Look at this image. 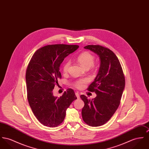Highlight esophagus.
<instances>
[{"label": "esophagus", "instance_id": "obj_1", "mask_svg": "<svg viewBox=\"0 0 149 149\" xmlns=\"http://www.w3.org/2000/svg\"><path fill=\"white\" fill-rule=\"evenodd\" d=\"M75 95H76V96H77V97L78 99H79V97H80V95H79V93L76 92V93H75Z\"/></svg>", "mask_w": 149, "mask_h": 149}]
</instances>
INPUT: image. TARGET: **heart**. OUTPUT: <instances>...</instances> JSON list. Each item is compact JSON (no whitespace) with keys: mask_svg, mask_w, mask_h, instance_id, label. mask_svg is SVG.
<instances>
[{"mask_svg":"<svg viewBox=\"0 0 149 149\" xmlns=\"http://www.w3.org/2000/svg\"><path fill=\"white\" fill-rule=\"evenodd\" d=\"M95 61L94 56L89 52H83L81 53L77 58V61L79 62L80 65L84 69H88L90 68L93 65ZM70 65V62L66 61L62 66V70L63 72H67L69 70V67ZM88 82V79L87 78L80 79L76 80L74 83L73 86L77 88H81L84 85Z\"/></svg>","mask_w":149,"mask_h":149,"instance_id":"1","label":"heart"}]
</instances>
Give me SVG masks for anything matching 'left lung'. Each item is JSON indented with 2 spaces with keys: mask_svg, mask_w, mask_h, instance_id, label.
Returning <instances> with one entry per match:
<instances>
[{
  "mask_svg": "<svg viewBox=\"0 0 149 149\" xmlns=\"http://www.w3.org/2000/svg\"><path fill=\"white\" fill-rule=\"evenodd\" d=\"M84 49L98 55L100 65L96 77L87 88L96 93V97L91 100L80 95L84 103L82 118L89 126H101L111 119L120 105L125 85V77L118 58L109 49L92 45Z\"/></svg>",
  "mask_w": 149,
  "mask_h": 149,
  "instance_id": "8db88e82",
  "label": "left lung"
}]
</instances>
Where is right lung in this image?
I'll return each instance as SVG.
<instances>
[{
	"instance_id": "right-lung-1",
	"label": "right lung",
	"mask_w": 149,
	"mask_h": 149,
	"mask_svg": "<svg viewBox=\"0 0 149 149\" xmlns=\"http://www.w3.org/2000/svg\"><path fill=\"white\" fill-rule=\"evenodd\" d=\"M78 47L65 44L44 46L34 53L28 65L25 79L28 103L37 119L45 126L60 125L66 109L77 98L71 88L60 97L53 95V90L62 77L59 67L64 58Z\"/></svg>"
}]
</instances>
